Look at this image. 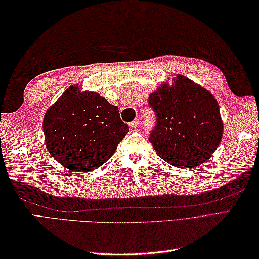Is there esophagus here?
<instances>
[{"label": "esophagus", "mask_w": 259, "mask_h": 259, "mask_svg": "<svg viewBox=\"0 0 259 259\" xmlns=\"http://www.w3.org/2000/svg\"><path fill=\"white\" fill-rule=\"evenodd\" d=\"M129 126H130V128H138V126H139V119H135L133 122L129 123Z\"/></svg>", "instance_id": "obj_1"}]
</instances>
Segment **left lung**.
<instances>
[{
    "mask_svg": "<svg viewBox=\"0 0 259 259\" xmlns=\"http://www.w3.org/2000/svg\"><path fill=\"white\" fill-rule=\"evenodd\" d=\"M157 124L149 141L157 155L175 167L206 162L221 144L224 123L218 102L206 88L177 74L149 95Z\"/></svg>",
    "mask_w": 259,
    "mask_h": 259,
    "instance_id": "8db88e82",
    "label": "left lung"
}]
</instances>
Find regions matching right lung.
<instances>
[{
  "instance_id": "add662e5",
  "label": "right lung",
  "mask_w": 259,
  "mask_h": 259,
  "mask_svg": "<svg viewBox=\"0 0 259 259\" xmlns=\"http://www.w3.org/2000/svg\"><path fill=\"white\" fill-rule=\"evenodd\" d=\"M129 131L117 106L95 91L70 85L47 110L43 133L49 153L75 172H89L108 161Z\"/></svg>"
}]
</instances>
